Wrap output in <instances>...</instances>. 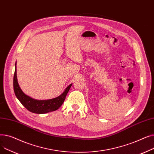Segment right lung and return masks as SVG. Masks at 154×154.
Masks as SVG:
<instances>
[{"label": "right lung", "instance_id": "obj_1", "mask_svg": "<svg viewBox=\"0 0 154 154\" xmlns=\"http://www.w3.org/2000/svg\"><path fill=\"white\" fill-rule=\"evenodd\" d=\"M15 67V72L14 75V90L15 96L20 102V103L28 110L35 114H45L57 110L62 104L63 103L66 97L70 90V88L72 84H70L63 91V92L59 97L54 99L48 100H36L26 95L19 85L17 79V70H16V63Z\"/></svg>", "mask_w": 154, "mask_h": 154}]
</instances>
